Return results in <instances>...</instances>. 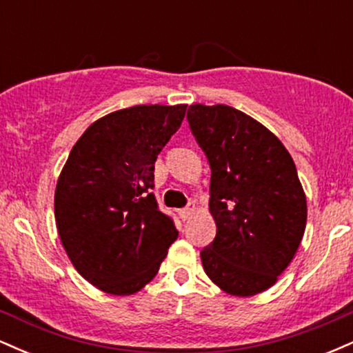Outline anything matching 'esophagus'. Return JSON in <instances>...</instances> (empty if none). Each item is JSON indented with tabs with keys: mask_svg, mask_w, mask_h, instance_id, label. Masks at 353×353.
I'll return each instance as SVG.
<instances>
[{
	"mask_svg": "<svg viewBox=\"0 0 353 353\" xmlns=\"http://www.w3.org/2000/svg\"><path fill=\"white\" fill-rule=\"evenodd\" d=\"M194 210H196L194 209V204H189L188 208L179 210V217L182 219V221H188V219H190V216L194 214Z\"/></svg>",
	"mask_w": 353,
	"mask_h": 353,
	"instance_id": "34e87169",
	"label": "esophagus"
}]
</instances>
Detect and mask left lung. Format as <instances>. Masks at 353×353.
<instances>
[{"instance_id": "obj_1", "label": "left lung", "mask_w": 353, "mask_h": 353, "mask_svg": "<svg viewBox=\"0 0 353 353\" xmlns=\"http://www.w3.org/2000/svg\"><path fill=\"white\" fill-rule=\"evenodd\" d=\"M188 121L210 165L217 234L201 252L205 274L230 295L264 292L292 262L305 230L292 157L265 125L225 104H192Z\"/></svg>"}]
</instances>
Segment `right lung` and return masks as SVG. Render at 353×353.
<instances>
[{
    "label": "right lung",
    "instance_id": "1",
    "mask_svg": "<svg viewBox=\"0 0 353 353\" xmlns=\"http://www.w3.org/2000/svg\"><path fill=\"white\" fill-rule=\"evenodd\" d=\"M185 108L143 104L101 117L61 171L54 192L61 242L76 270L103 292L143 289L179 236L151 189L157 154L181 128Z\"/></svg>",
    "mask_w": 353,
    "mask_h": 353
}]
</instances>
